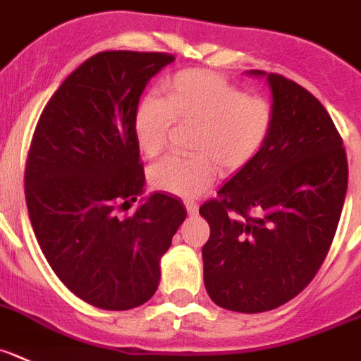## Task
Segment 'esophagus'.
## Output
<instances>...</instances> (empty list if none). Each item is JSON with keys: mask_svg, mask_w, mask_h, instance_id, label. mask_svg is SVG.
<instances>
[{"mask_svg": "<svg viewBox=\"0 0 361 361\" xmlns=\"http://www.w3.org/2000/svg\"><path fill=\"white\" fill-rule=\"evenodd\" d=\"M185 208H187L188 215H197V209H199L197 202H194V201H185Z\"/></svg>", "mask_w": 361, "mask_h": 361, "instance_id": "34e87169", "label": "esophagus"}]
</instances>
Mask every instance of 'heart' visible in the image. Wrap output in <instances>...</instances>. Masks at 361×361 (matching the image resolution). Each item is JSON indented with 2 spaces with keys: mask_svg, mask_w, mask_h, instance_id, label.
<instances>
[{
  "mask_svg": "<svg viewBox=\"0 0 361 361\" xmlns=\"http://www.w3.org/2000/svg\"><path fill=\"white\" fill-rule=\"evenodd\" d=\"M164 97L149 95L134 113V137L146 157L166 149L174 123L194 127L190 157H167L149 171L153 187L181 197L208 190L216 173L247 167L268 142L274 106L250 97L208 70H185L164 80Z\"/></svg>",
  "mask_w": 361,
  "mask_h": 361,
  "instance_id": "b5f03b06",
  "label": "heart"
}]
</instances>
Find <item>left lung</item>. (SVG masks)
<instances>
[{"mask_svg":"<svg viewBox=\"0 0 361 361\" xmlns=\"http://www.w3.org/2000/svg\"><path fill=\"white\" fill-rule=\"evenodd\" d=\"M266 79L275 113L268 142L199 208L209 224L206 291L219 307L243 314L277 309L310 284L348 190V157L323 104L284 75Z\"/></svg>","mask_w":361,"mask_h":361,"instance_id":"left-lung-1","label":"left lung"}]
</instances>
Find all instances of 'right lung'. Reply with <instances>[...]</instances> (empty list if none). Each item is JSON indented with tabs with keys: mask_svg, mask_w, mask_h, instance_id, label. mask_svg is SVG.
Segmentation results:
<instances>
[{
	"mask_svg": "<svg viewBox=\"0 0 361 361\" xmlns=\"http://www.w3.org/2000/svg\"><path fill=\"white\" fill-rule=\"evenodd\" d=\"M169 52L104 51L73 70L38 118L24 192L38 245L59 281L104 310L148 302L160 257L187 216L180 199L155 192L132 216L145 169L134 113Z\"/></svg>",
	"mask_w": 361,
	"mask_h": 361,
	"instance_id": "1",
	"label": "right lung"
}]
</instances>
